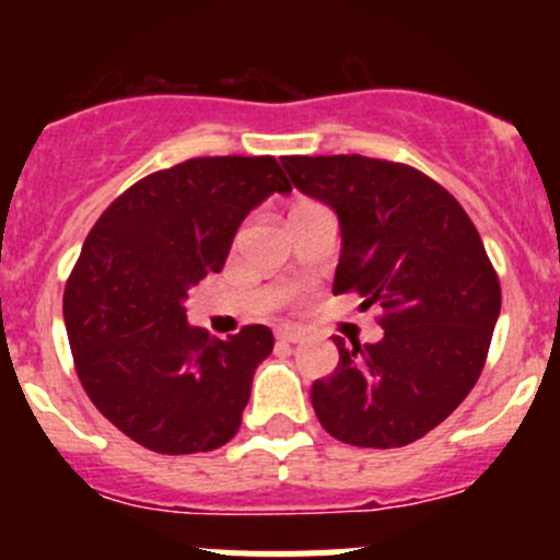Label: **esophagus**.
<instances>
[{
	"instance_id": "obj_1",
	"label": "esophagus",
	"mask_w": 560,
	"mask_h": 560,
	"mask_svg": "<svg viewBox=\"0 0 560 560\" xmlns=\"http://www.w3.org/2000/svg\"><path fill=\"white\" fill-rule=\"evenodd\" d=\"M276 338L284 343H298L303 341V330L301 327H281V330H276Z\"/></svg>"
}]
</instances>
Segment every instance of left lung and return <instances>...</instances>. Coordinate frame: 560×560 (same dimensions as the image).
<instances>
[{
    "label": "left lung",
    "mask_w": 560,
    "mask_h": 560,
    "mask_svg": "<svg viewBox=\"0 0 560 560\" xmlns=\"http://www.w3.org/2000/svg\"><path fill=\"white\" fill-rule=\"evenodd\" d=\"M303 195L336 211L332 292L382 312L385 338L343 343L312 385L322 428L354 447H406L447 420L482 374L501 284L460 202L409 165L360 154L284 156Z\"/></svg>",
    "instance_id": "1"
}]
</instances>
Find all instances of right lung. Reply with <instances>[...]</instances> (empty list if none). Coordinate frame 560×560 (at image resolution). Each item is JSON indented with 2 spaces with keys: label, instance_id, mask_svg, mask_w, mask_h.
<instances>
[{
  "label": "right lung",
  "instance_id": "right-lung-1",
  "mask_svg": "<svg viewBox=\"0 0 560 560\" xmlns=\"http://www.w3.org/2000/svg\"><path fill=\"white\" fill-rule=\"evenodd\" d=\"M292 186L273 156H197L156 171L105 208L65 287L78 380L132 442L211 453L238 433L273 332L213 338L186 322V292L224 268L241 222Z\"/></svg>",
  "mask_w": 560,
  "mask_h": 560
}]
</instances>
